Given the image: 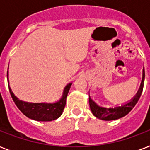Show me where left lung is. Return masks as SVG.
Here are the masks:
<instances>
[{
	"label": "left lung",
	"instance_id": "obj_1",
	"mask_svg": "<svg viewBox=\"0 0 150 150\" xmlns=\"http://www.w3.org/2000/svg\"><path fill=\"white\" fill-rule=\"evenodd\" d=\"M145 80V70L143 68L142 70V79L141 85H140L139 89L138 90L137 93L132 100L130 102L127 103L125 104L121 105V107H111V108H107V107H100L97 105L93 100H92L89 96V107L91 109V111L94 116L99 119L103 120V121H112V120H117L125 116L129 113V112L133 109L135 104L139 100L141 94H142V89H143V86H144Z\"/></svg>",
	"mask_w": 150,
	"mask_h": 150
}]
</instances>
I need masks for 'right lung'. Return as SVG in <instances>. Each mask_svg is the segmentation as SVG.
Segmentation results:
<instances>
[{
	"instance_id": "right-lung-1",
	"label": "right lung",
	"mask_w": 150,
	"mask_h": 150,
	"mask_svg": "<svg viewBox=\"0 0 150 150\" xmlns=\"http://www.w3.org/2000/svg\"><path fill=\"white\" fill-rule=\"evenodd\" d=\"M7 78L8 82V71L7 73ZM71 83H69L64 89L63 95L61 100L56 103H29L19 100L11 91L10 86H8L11 96L12 97L15 105L21 110L22 114L27 117L38 121H50L56 120L63 113L64 108L66 104V98L71 88Z\"/></svg>"
}]
</instances>
